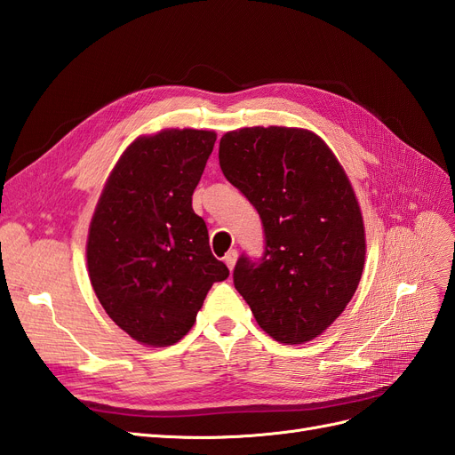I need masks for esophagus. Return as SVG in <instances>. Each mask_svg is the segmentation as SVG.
<instances>
[{
  "mask_svg": "<svg viewBox=\"0 0 455 455\" xmlns=\"http://www.w3.org/2000/svg\"><path fill=\"white\" fill-rule=\"evenodd\" d=\"M237 258H239L237 251H229V252L224 256L226 266H228L231 271H233V267H235V264H237Z\"/></svg>",
  "mask_w": 455,
  "mask_h": 455,
  "instance_id": "esophagus-1",
  "label": "esophagus"
}]
</instances>
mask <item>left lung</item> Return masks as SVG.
I'll list each match as a JSON object with an SVG mask.
<instances>
[{"instance_id": "8db88e82", "label": "left lung", "mask_w": 455, "mask_h": 455, "mask_svg": "<svg viewBox=\"0 0 455 455\" xmlns=\"http://www.w3.org/2000/svg\"><path fill=\"white\" fill-rule=\"evenodd\" d=\"M218 159L266 233L258 264L237 259L235 288L273 339H315L347 307L364 269V222L346 171L321 136L294 127L226 132Z\"/></svg>"}]
</instances>
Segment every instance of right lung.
<instances>
[{"label": "right lung", "mask_w": 455, "mask_h": 455, "mask_svg": "<svg viewBox=\"0 0 455 455\" xmlns=\"http://www.w3.org/2000/svg\"><path fill=\"white\" fill-rule=\"evenodd\" d=\"M214 142V131L197 129L139 136L96 203L87 237L92 291L109 319L142 346L182 339L211 286L229 275L191 209Z\"/></svg>", "instance_id": "add662e5"}]
</instances>
